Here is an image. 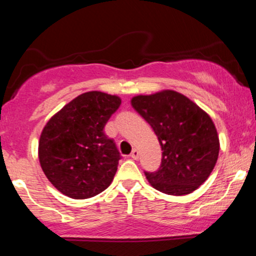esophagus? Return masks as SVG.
<instances>
[{
	"label": "esophagus",
	"mask_w": 256,
	"mask_h": 256,
	"mask_svg": "<svg viewBox=\"0 0 256 256\" xmlns=\"http://www.w3.org/2000/svg\"><path fill=\"white\" fill-rule=\"evenodd\" d=\"M130 156L134 158V160H137L138 158H140V152L137 150V149H134V150L131 152V154H130Z\"/></svg>",
	"instance_id": "esophagus-1"
}]
</instances>
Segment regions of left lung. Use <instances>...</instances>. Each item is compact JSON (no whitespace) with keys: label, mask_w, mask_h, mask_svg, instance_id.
<instances>
[{"label":"left lung","mask_w":256,"mask_h":256,"mask_svg":"<svg viewBox=\"0 0 256 256\" xmlns=\"http://www.w3.org/2000/svg\"><path fill=\"white\" fill-rule=\"evenodd\" d=\"M131 104L152 126L162 150L160 167L144 172L152 186L182 196L204 184L219 155V137L210 116L173 90L134 96Z\"/></svg>","instance_id":"obj_1"}]
</instances>
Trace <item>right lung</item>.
<instances>
[{
	"label": "right lung",
	"mask_w": 256,
	"mask_h": 256,
	"mask_svg": "<svg viewBox=\"0 0 256 256\" xmlns=\"http://www.w3.org/2000/svg\"><path fill=\"white\" fill-rule=\"evenodd\" d=\"M120 104L118 96L89 91L44 126L38 144L40 167L64 195L89 198L110 185L122 155L104 128Z\"/></svg>",
	"instance_id": "add662e5"
}]
</instances>
